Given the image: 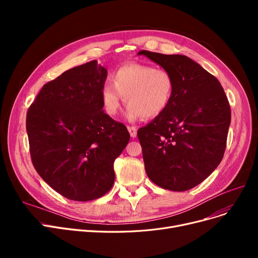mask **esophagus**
<instances>
[{"label":"esophagus","mask_w":258,"mask_h":258,"mask_svg":"<svg viewBox=\"0 0 258 258\" xmlns=\"http://www.w3.org/2000/svg\"><path fill=\"white\" fill-rule=\"evenodd\" d=\"M127 131H128L132 138H136V136H137V128L136 127H135V126H127Z\"/></svg>","instance_id":"obj_1"}]
</instances>
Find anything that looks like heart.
Segmentation results:
<instances>
[{"label":"heart","instance_id":"heart-1","mask_svg":"<svg viewBox=\"0 0 258 258\" xmlns=\"http://www.w3.org/2000/svg\"><path fill=\"white\" fill-rule=\"evenodd\" d=\"M173 90L170 74L153 66L130 63L112 75V84L101 89V103L108 116L119 111L121 98L127 104L125 117L130 121L155 118L163 113L169 104Z\"/></svg>","mask_w":258,"mask_h":258}]
</instances>
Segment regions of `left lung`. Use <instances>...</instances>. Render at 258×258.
<instances>
[{"label":"left lung","instance_id":"8db88e82","mask_svg":"<svg viewBox=\"0 0 258 258\" xmlns=\"http://www.w3.org/2000/svg\"><path fill=\"white\" fill-rule=\"evenodd\" d=\"M173 83L166 110L138 130L146 174L172 191L189 190L213 172L224 157L231 110L220 81L179 54L142 50Z\"/></svg>","mask_w":258,"mask_h":258}]
</instances>
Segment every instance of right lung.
<instances>
[{
  "label": "right lung",
  "instance_id": "obj_1",
  "mask_svg": "<svg viewBox=\"0 0 258 258\" xmlns=\"http://www.w3.org/2000/svg\"><path fill=\"white\" fill-rule=\"evenodd\" d=\"M107 70L92 60L46 84L26 118L32 163L62 197L87 202L110 191L114 161L130 141L126 127L102 110Z\"/></svg>",
  "mask_w": 258,
  "mask_h": 258
}]
</instances>
